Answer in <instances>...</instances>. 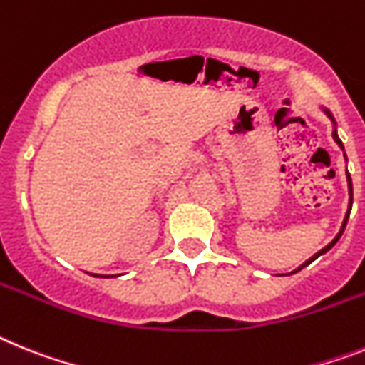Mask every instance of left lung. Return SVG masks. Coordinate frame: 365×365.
Returning <instances> with one entry per match:
<instances>
[{
  "label": "left lung",
  "mask_w": 365,
  "mask_h": 365,
  "mask_svg": "<svg viewBox=\"0 0 365 365\" xmlns=\"http://www.w3.org/2000/svg\"><path fill=\"white\" fill-rule=\"evenodd\" d=\"M321 111H323L324 115L329 116V118H330V122H332V137H334V140H336V143H338V146H339V148L344 150V158H345V161H347V155H345L344 143H341V139H339V137H338V124H336V120H334L332 113H330L329 109H327V107H321ZM345 174H347V187H349V206H347V213H345V217H344V222H341V228H339V232H338V234H336V237H334V240L330 241V243L327 245V247H324V249H321L319 252H315L314 256H312V258H308V259H306V262L302 263V265H299V267H297V269H293L292 272H287V274H295V272H299V271H301V269H304L306 265H310V263L314 262V259H317V258H319V256H323L324 252H329V250L332 249L334 245L338 243V240H339V237H341V234H344L345 226H347L349 215H351V207H353V180H351V174H349V170H347V173H345Z\"/></svg>",
  "instance_id": "left-lung-1"
}]
</instances>
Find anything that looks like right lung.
<instances>
[{"mask_svg": "<svg viewBox=\"0 0 365 365\" xmlns=\"http://www.w3.org/2000/svg\"><path fill=\"white\" fill-rule=\"evenodd\" d=\"M93 277H98V278H113V274H93ZM116 277V274H115Z\"/></svg>", "mask_w": 365, "mask_h": 365, "instance_id": "add662e5", "label": "right lung"}]
</instances>
